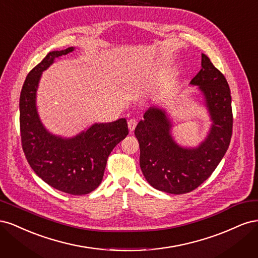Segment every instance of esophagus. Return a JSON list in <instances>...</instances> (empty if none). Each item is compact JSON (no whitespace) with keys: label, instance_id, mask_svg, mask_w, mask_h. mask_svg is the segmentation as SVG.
I'll return each mask as SVG.
<instances>
[{"label":"esophagus","instance_id":"esophagus-1","mask_svg":"<svg viewBox=\"0 0 258 258\" xmlns=\"http://www.w3.org/2000/svg\"><path fill=\"white\" fill-rule=\"evenodd\" d=\"M137 120L136 119H134V118H132V119H129L128 120V127H129V130L132 132V131H134L135 130V128L137 127Z\"/></svg>","mask_w":258,"mask_h":258}]
</instances>
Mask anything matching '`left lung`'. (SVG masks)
Returning a JSON list of instances; mask_svg holds the SVG:
<instances>
[{"instance_id":"obj_1","label":"left lung","mask_w":258,"mask_h":258,"mask_svg":"<svg viewBox=\"0 0 258 258\" xmlns=\"http://www.w3.org/2000/svg\"><path fill=\"white\" fill-rule=\"evenodd\" d=\"M189 84L197 86L211 120L208 135L198 146L176 143L173 123L160 107H148L135 130L146 181L156 189L174 195L189 192L209 178L227 152L232 134L228 83L205 53L201 70Z\"/></svg>"}]
</instances>
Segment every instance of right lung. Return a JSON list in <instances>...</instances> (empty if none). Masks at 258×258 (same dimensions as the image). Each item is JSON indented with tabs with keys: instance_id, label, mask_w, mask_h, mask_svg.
<instances>
[{
	"instance_id": "obj_1",
	"label": "right lung",
	"mask_w": 258,
	"mask_h": 258,
	"mask_svg": "<svg viewBox=\"0 0 258 258\" xmlns=\"http://www.w3.org/2000/svg\"><path fill=\"white\" fill-rule=\"evenodd\" d=\"M74 47L53 50L31 70L19 101L22 150L30 167L45 183L70 195L89 194L102 182L107 157L128 135L126 118L95 122L71 138L51 134L43 124L36 107L42 73L57 58Z\"/></svg>"
}]
</instances>
